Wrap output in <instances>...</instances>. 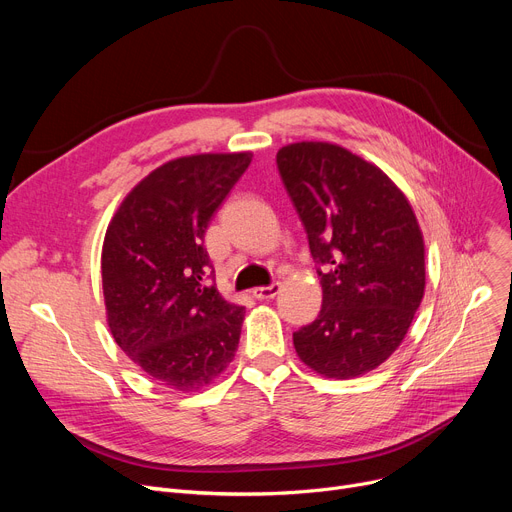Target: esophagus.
Here are the masks:
<instances>
[{"label":"esophagus","instance_id":"1","mask_svg":"<svg viewBox=\"0 0 512 512\" xmlns=\"http://www.w3.org/2000/svg\"><path fill=\"white\" fill-rule=\"evenodd\" d=\"M280 290H282V284H280V282H274V284H270V286H257V288H253L251 292H253L255 299L263 301V299H274Z\"/></svg>","mask_w":512,"mask_h":512}]
</instances>
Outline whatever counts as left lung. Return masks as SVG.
<instances>
[{
    "instance_id": "obj_1",
    "label": "left lung",
    "mask_w": 512,
    "mask_h": 512,
    "mask_svg": "<svg viewBox=\"0 0 512 512\" xmlns=\"http://www.w3.org/2000/svg\"><path fill=\"white\" fill-rule=\"evenodd\" d=\"M276 164L324 290L317 319L292 334L294 348L326 378H357L396 351L423 299L413 207L378 166L340 145L292 143Z\"/></svg>"
}]
</instances>
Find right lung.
<instances>
[{
    "mask_svg": "<svg viewBox=\"0 0 512 512\" xmlns=\"http://www.w3.org/2000/svg\"><path fill=\"white\" fill-rule=\"evenodd\" d=\"M251 157L242 151L168 161L132 188L105 232L107 326L151 380L180 392L211 384L238 348L245 307L215 288L203 238Z\"/></svg>",
    "mask_w": 512,
    "mask_h": 512,
    "instance_id": "obj_1",
    "label": "right lung"
}]
</instances>
